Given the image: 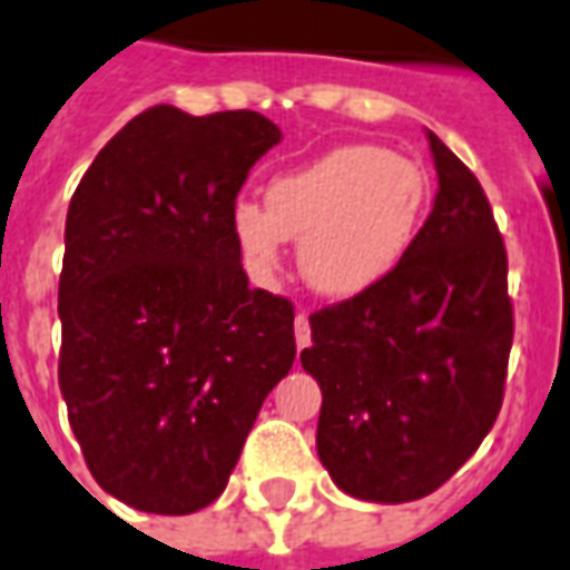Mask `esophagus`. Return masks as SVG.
Returning <instances> with one entry per match:
<instances>
[{"instance_id":"obj_1","label":"esophagus","mask_w":570,"mask_h":570,"mask_svg":"<svg viewBox=\"0 0 570 570\" xmlns=\"http://www.w3.org/2000/svg\"><path fill=\"white\" fill-rule=\"evenodd\" d=\"M311 344V323H307L305 311H298L296 314V347L305 350Z\"/></svg>"}]
</instances>
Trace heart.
I'll return each mask as SVG.
<instances>
[{
	"label": "heart",
	"mask_w": 570,
	"mask_h": 570,
	"mask_svg": "<svg viewBox=\"0 0 570 570\" xmlns=\"http://www.w3.org/2000/svg\"><path fill=\"white\" fill-rule=\"evenodd\" d=\"M429 202V175L411 156L374 145L335 147L268 184L265 208L238 202L232 238L256 277L284 263L286 242L328 298H356L386 281L411 250Z\"/></svg>",
	"instance_id": "1"
}]
</instances>
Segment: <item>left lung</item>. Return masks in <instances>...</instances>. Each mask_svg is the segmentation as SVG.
Here are the masks:
<instances>
[{
	"label": "left lung",
	"instance_id": "left-lung-1",
	"mask_svg": "<svg viewBox=\"0 0 570 570\" xmlns=\"http://www.w3.org/2000/svg\"><path fill=\"white\" fill-rule=\"evenodd\" d=\"M438 196L381 284L311 314L302 368L323 390L320 462L362 501L435 492L474 456L504 399L508 253L480 180L429 132Z\"/></svg>",
	"mask_w": 570,
	"mask_h": 570
}]
</instances>
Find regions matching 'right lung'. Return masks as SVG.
<instances>
[{
  "mask_svg": "<svg viewBox=\"0 0 570 570\" xmlns=\"http://www.w3.org/2000/svg\"><path fill=\"white\" fill-rule=\"evenodd\" d=\"M284 135L256 111L156 105L71 196L60 390L96 483L147 513L217 501L296 360L289 298L250 289L229 214Z\"/></svg>",
  "mask_w": 570,
  "mask_h": 570,
  "instance_id": "add662e5",
  "label": "right lung"
}]
</instances>
